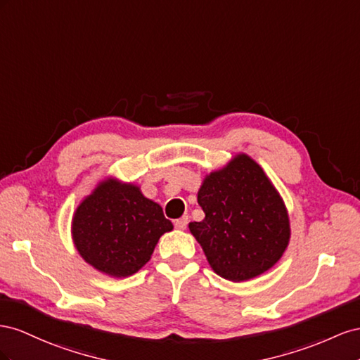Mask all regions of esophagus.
<instances>
[{
  "instance_id": "esophagus-1",
  "label": "esophagus",
  "mask_w": 360,
  "mask_h": 360,
  "mask_svg": "<svg viewBox=\"0 0 360 360\" xmlns=\"http://www.w3.org/2000/svg\"><path fill=\"white\" fill-rule=\"evenodd\" d=\"M173 224H174V228H176V229L184 231V229L187 228V224H188V217H187V215H184V217L174 220V221H173Z\"/></svg>"
}]
</instances>
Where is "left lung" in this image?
<instances>
[{
  "mask_svg": "<svg viewBox=\"0 0 360 360\" xmlns=\"http://www.w3.org/2000/svg\"><path fill=\"white\" fill-rule=\"evenodd\" d=\"M198 202L205 219L188 228L215 273L233 282L249 281L281 259L290 240L288 214L252 158L238 155L211 173Z\"/></svg>",
  "mask_w": 360,
  "mask_h": 360,
  "instance_id": "8db88e82",
  "label": "left lung"
}]
</instances>
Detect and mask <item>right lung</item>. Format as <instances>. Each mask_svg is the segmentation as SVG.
<instances>
[{
  "instance_id": "right-lung-1",
  "label": "right lung",
  "mask_w": 360,
  "mask_h": 360,
  "mask_svg": "<svg viewBox=\"0 0 360 360\" xmlns=\"http://www.w3.org/2000/svg\"><path fill=\"white\" fill-rule=\"evenodd\" d=\"M173 229L158 203L139 187L102 182L79 205L72 233L79 255L102 273L125 277L149 259L164 232Z\"/></svg>"
}]
</instances>
